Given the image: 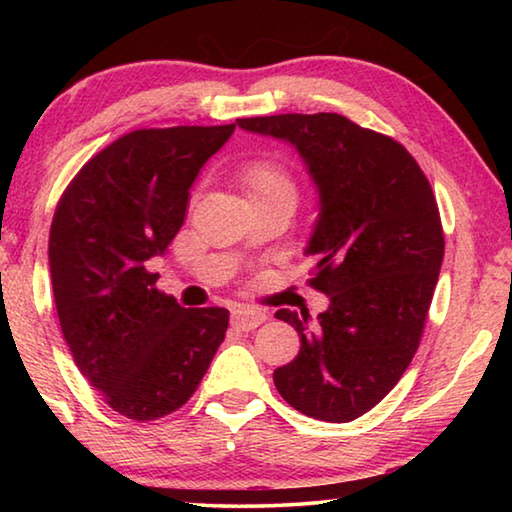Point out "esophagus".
I'll return each instance as SVG.
<instances>
[{
  "label": "esophagus",
  "mask_w": 512,
  "mask_h": 512,
  "mask_svg": "<svg viewBox=\"0 0 512 512\" xmlns=\"http://www.w3.org/2000/svg\"><path fill=\"white\" fill-rule=\"evenodd\" d=\"M266 311L262 309H253V307H241L232 311V325L241 332H250V329L259 327L262 323H266Z\"/></svg>",
  "instance_id": "obj_1"
}]
</instances>
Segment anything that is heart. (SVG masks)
Returning a JSON list of instances; mask_svg holds the SVG:
<instances>
[{
    "mask_svg": "<svg viewBox=\"0 0 512 512\" xmlns=\"http://www.w3.org/2000/svg\"><path fill=\"white\" fill-rule=\"evenodd\" d=\"M239 183L244 185L248 201L282 194L296 196V185H293L289 171L275 160L259 158L244 164V167L239 169Z\"/></svg>",
    "mask_w": 512,
    "mask_h": 512,
    "instance_id": "obj_1",
    "label": "heart"
}]
</instances>
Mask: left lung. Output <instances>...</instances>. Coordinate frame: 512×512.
<instances>
[{"label":"left lung","instance_id":"1","mask_svg":"<svg viewBox=\"0 0 512 512\" xmlns=\"http://www.w3.org/2000/svg\"><path fill=\"white\" fill-rule=\"evenodd\" d=\"M237 124L296 146L320 196L309 284L329 307L314 327L309 314H275L300 336L298 357L273 372L277 393L309 418L357 420L393 391L420 345L445 255L436 196L400 142L336 112Z\"/></svg>","mask_w":512,"mask_h":512}]
</instances>
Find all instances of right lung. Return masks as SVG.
Listing matches in <instances>:
<instances>
[{"mask_svg":"<svg viewBox=\"0 0 512 512\" xmlns=\"http://www.w3.org/2000/svg\"><path fill=\"white\" fill-rule=\"evenodd\" d=\"M232 133L235 124L121 135L58 201L49 271L60 329L81 375L124 418L180 409L225 339L228 309L180 307L146 262L178 235L189 187Z\"/></svg>","mask_w":512,"mask_h":512,"instance_id":"1","label":"right lung"}]
</instances>
